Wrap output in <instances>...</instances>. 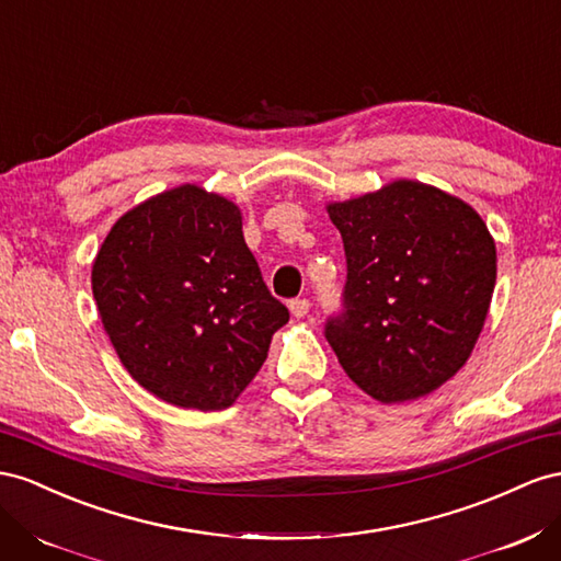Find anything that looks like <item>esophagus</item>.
<instances>
[{"mask_svg":"<svg viewBox=\"0 0 561 561\" xmlns=\"http://www.w3.org/2000/svg\"><path fill=\"white\" fill-rule=\"evenodd\" d=\"M309 299H305V297H297V299H290L287 301V309H290V313L295 316V318H305L307 313H309Z\"/></svg>","mask_w":561,"mask_h":561,"instance_id":"obj_1","label":"esophagus"}]
</instances>
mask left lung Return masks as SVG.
Returning <instances> with one entry per match:
<instances>
[{
  "instance_id": "obj_1",
  "label": "left lung",
  "mask_w": 561,
  "mask_h": 561,
  "mask_svg": "<svg viewBox=\"0 0 561 561\" xmlns=\"http://www.w3.org/2000/svg\"><path fill=\"white\" fill-rule=\"evenodd\" d=\"M346 254L342 313L325 337L380 403L425 397L472 354L495 287V243L474 207L399 179L330 203Z\"/></svg>"
}]
</instances>
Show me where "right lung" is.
<instances>
[{
    "mask_svg": "<svg viewBox=\"0 0 561 561\" xmlns=\"http://www.w3.org/2000/svg\"><path fill=\"white\" fill-rule=\"evenodd\" d=\"M92 290L127 373L153 397L195 411L229 408L290 318L245 245L238 205L195 184L115 221Z\"/></svg>",
    "mask_w": 561,
    "mask_h": 561,
    "instance_id": "add662e5",
    "label": "right lung"
}]
</instances>
